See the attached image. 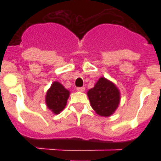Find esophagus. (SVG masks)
I'll list each match as a JSON object with an SVG mask.
<instances>
[{
    "label": "esophagus",
    "mask_w": 161,
    "mask_h": 161,
    "mask_svg": "<svg viewBox=\"0 0 161 161\" xmlns=\"http://www.w3.org/2000/svg\"><path fill=\"white\" fill-rule=\"evenodd\" d=\"M84 90H85V88H84V87L77 88V91H78V92H84Z\"/></svg>",
    "instance_id": "esophagus-1"
}]
</instances>
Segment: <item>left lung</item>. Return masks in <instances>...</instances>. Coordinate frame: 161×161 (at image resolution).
Masks as SVG:
<instances>
[{"label": "left lung", "instance_id": "obj_1", "mask_svg": "<svg viewBox=\"0 0 161 161\" xmlns=\"http://www.w3.org/2000/svg\"><path fill=\"white\" fill-rule=\"evenodd\" d=\"M88 99L96 114L108 117L117 109L120 93L115 84L105 78H100L93 88L88 91Z\"/></svg>", "mask_w": 161, "mask_h": 161}]
</instances>
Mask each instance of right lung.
Wrapping results in <instances>:
<instances>
[{
	"instance_id": "1",
	"label": "right lung",
	"mask_w": 161,
	"mask_h": 161,
	"mask_svg": "<svg viewBox=\"0 0 161 161\" xmlns=\"http://www.w3.org/2000/svg\"><path fill=\"white\" fill-rule=\"evenodd\" d=\"M70 92L60 83L53 82L46 94V104L52 112L58 114L67 104Z\"/></svg>"
}]
</instances>
